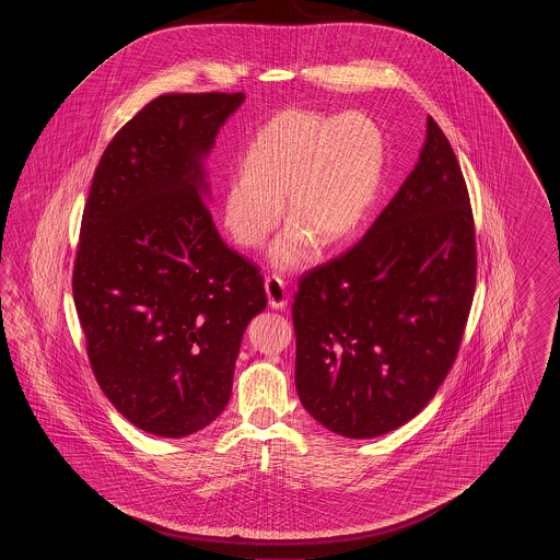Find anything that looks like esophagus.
Segmentation results:
<instances>
[{"mask_svg":"<svg viewBox=\"0 0 560 560\" xmlns=\"http://www.w3.org/2000/svg\"><path fill=\"white\" fill-rule=\"evenodd\" d=\"M265 290L268 295V306L279 311V308H285L288 306V290H285V283L281 277H267L265 281Z\"/></svg>","mask_w":560,"mask_h":560,"instance_id":"1","label":"esophagus"}]
</instances>
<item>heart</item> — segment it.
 <instances>
[{
    "label": "heart",
    "instance_id": "obj_1",
    "mask_svg": "<svg viewBox=\"0 0 560 560\" xmlns=\"http://www.w3.org/2000/svg\"><path fill=\"white\" fill-rule=\"evenodd\" d=\"M384 163V132L370 115L281 110L249 142L243 172L224 180L222 222L241 247H260L277 229L285 197L293 220L270 256L275 267H302L315 240L331 247L359 231L377 197Z\"/></svg>",
    "mask_w": 560,
    "mask_h": 560
}]
</instances>
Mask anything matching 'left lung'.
Wrapping results in <instances>:
<instances>
[{
	"instance_id": "1",
	"label": "left lung",
	"mask_w": 560,
	"mask_h": 560,
	"mask_svg": "<svg viewBox=\"0 0 560 560\" xmlns=\"http://www.w3.org/2000/svg\"><path fill=\"white\" fill-rule=\"evenodd\" d=\"M475 285L468 188L428 117L420 161L365 237L300 277L292 319L304 409L348 439L416 418L452 370Z\"/></svg>"
}]
</instances>
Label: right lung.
Segmentation results:
<instances>
[{
	"mask_svg": "<svg viewBox=\"0 0 560 560\" xmlns=\"http://www.w3.org/2000/svg\"><path fill=\"white\" fill-rule=\"evenodd\" d=\"M241 92L161 94L113 136L81 218L73 298L98 386L133 427L180 439L233 390L258 267L220 240L203 160Z\"/></svg>",
	"mask_w": 560,
	"mask_h": 560,
	"instance_id": "obj_1",
	"label": "right lung"
}]
</instances>
